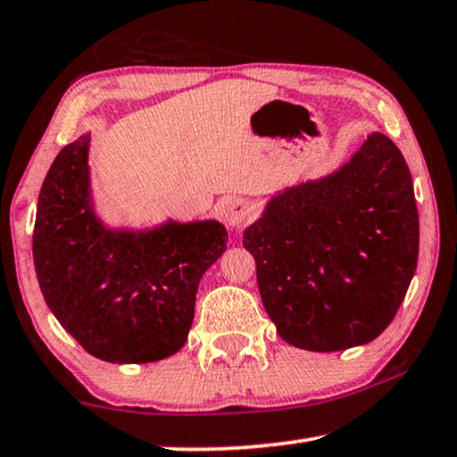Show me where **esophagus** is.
<instances>
[{"instance_id": "obj_1", "label": "esophagus", "mask_w": 457, "mask_h": 457, "mask_svg": "<svg viewBox=\"0 0 457 457\" xmlns=\"http://www.w3.org/2000/svg\"><path fill=\"white\" fill-rule=\"evenodd\" d=\"M253 215V207L247 199H229L223 205V218L229 226H244L245 221H250Z\"/></svg>"}]
</instances>
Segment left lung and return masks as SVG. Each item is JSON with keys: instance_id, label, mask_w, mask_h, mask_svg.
<instances>
[{"instance_id": "8db88e82", "label": "left lung", "mask_w": 457, "mask_h": 457, "mask_svg": "<svg viewBox=\"0 0 457 457\" xmlns=\"http://www.w3.org/2000/svg\"><path fill=\"white\" fill-rule=\"evenodd\" d=\"M244 245L286 343L316 353L370 343L395 319L420 253L403 154L373 133L335 175L270 201Z\"/></svg>"}]
</instances>
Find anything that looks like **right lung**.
I'll list each match as a JSON object with an SVG mask.
<instances>
[{
	"instance_id": "add662e5",
	"label": "right lung",
	"mask_w": 457,
	"mask_h": 457,
	"mask_svg": "<svg viewBox=\"0 0 457 457\" xmlns=\"http://www.w3.org/2000/svg\"><path fill=\"white\" fill-rule=\"evenodd\" d=\"M82 135L54 159L37 197L34 266L46 304L92 357L153 362L187 340L201 276L226 252L218 221L111 231L88 201Z\"/></svg>"
}]
</instances>
